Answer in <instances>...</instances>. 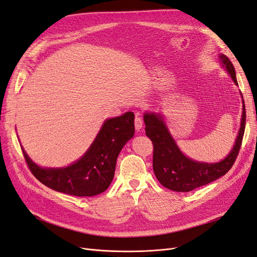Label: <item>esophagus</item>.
<instances>
[{
	"label": "esophagus",
	"mask_w": 257,
	"mask_h": 257,
	"mask_svg": "<svg viewBox=\"0 0 257 257\" xmlns=\"http://www.w3.org/2000/svg\"><path fill=\"white\" fill-rule=\"evenodd\" d=\"M134 123H135V128H136L137 131L142 130V127H143V124H144V121H143V118H142L141 114H139V113H137V114H136Z\"/></svg>",
	"instance_id": "esophagus-1"
}]
</instances>
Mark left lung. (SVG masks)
<instances>
[{
	"label": "left lung",
	"mask_w": 257,
	"mask_h": 257,
	"mask_svg": "<svg viewBox=\"0 0 257 257\" xmlns=\"http://www.w3.org/2000/svg\"><path fill=\"white\" fill-rule=\"evenodd\" d=\"M220 59L226 66L232 80L238 84L235 67L230 60L223 54H220ZM242 110L241 126L234 148L226 158L215 164L199 163L186 158L179 150L162 116L150 112L146 113L144 115L146 135L153 144V170L160 183L176 192H190L226 174L234 165L242 144L246 116L244 104Z\"/></svg>",
	"instance_id": "obj_1"
}]
</instances>
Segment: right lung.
<instances>
[{
    "mask_svg": "<svg viewBox=\"0 0 257 257\" xmlns=\"http://www.w3.org/2000/svg\"><path fill=\"white\" fill-rule=\"evenodd\" d=\"M134 133L133 112L105 121L87 153L65 168H41L30 160L23 149L22 153L31 173L48 188L73 196H94L110 185L116 158Z\"/></svg>",
    "mask_w": 257,
    "mask_h": 257,
    "instance_id": "obj_1",
    "label": "right lung"
}]
</instances>
